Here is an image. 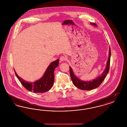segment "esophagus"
<instances>
[{
  "label": "esophagus",
  "instance_id": "esophagus-1",
  "mask_svg": "<svg viewBox=\"0 0 127 127\" xmlns=\"http://www.w3.org/2000/svg\"><path fill=\"white\" fill-rule=\"evenodd\" d=\"M66 58L64 56H61L60 57V61H66Z\"/></svg>",
  "mask_w": 127,
  "mask_h": 127
}]
</instances>
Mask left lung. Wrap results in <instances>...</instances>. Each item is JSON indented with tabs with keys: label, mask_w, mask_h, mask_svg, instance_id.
<instances>
[{
	"label": "left lung",
	"mask_w": 127,
	"mask_h": 127,
	"mask_svg": "<svg viewBox=\"0 0 127 127\" xmlns=\"http://www.w3.org/2000/svg\"><path fill=\"white\" fill-rule=\"evenodd\" d=\"M91 24L93 26H97L96 24L94 23H91ZM110 55L111 51L110 48L109 49V58L107 62V65L104 71L100 75V76H98L95 79H94L91 81H84L82 80L79 79L74 74L72 68L69 66L70 68V74L71 79L73 83L77 88L80 90H85V91H90L93 89H95L97 88L102 83L104 79L106 78L107 75L109 72L110 65Z\"/></svg>",
	"instance_id": "1"
}]
</instances>
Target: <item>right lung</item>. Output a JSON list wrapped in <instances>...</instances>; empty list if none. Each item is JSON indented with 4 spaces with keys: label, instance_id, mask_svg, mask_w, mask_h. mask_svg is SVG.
<instances>
[{
    "label": "right lung",
    "instance_id": "1",
    "mask_svg": "<svg viewBox=\"0 0 127 127\" xmlns=\"http://www.w3.org/2000/svg\"><path fill=\"white\" fill-rule=\"evenodd\" d=\"M59 59L52 62L47 67L43 76L34 82H28L19 77L15 70V74L25 88L29 91L35 93H44L51 89L54 82L55 69L59 66Z\"/></svg>",
    "mask_w": 127,
    "mask_h": 127
}]
</instances>
